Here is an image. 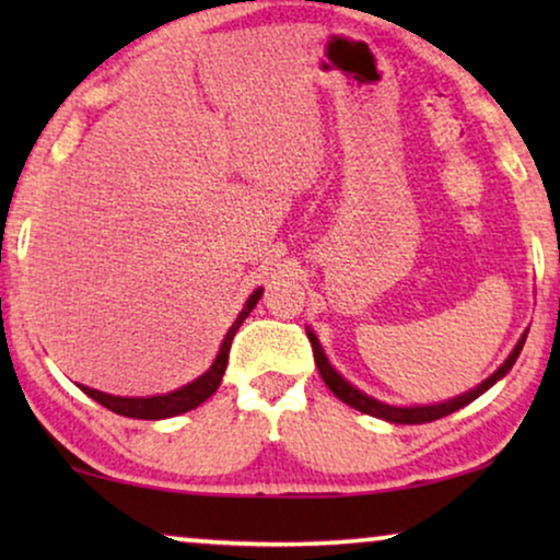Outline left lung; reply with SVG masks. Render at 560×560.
Here are the masks:
<instances>
[{
    "mask_svg": "<svg viewBox=\"0 0 560 560\" xmlns=\"http://www.w3.org/2000/svg\"><path fill=\"white\" fill-rule=\"evenodd\" d=\"M308 331V339H311V347H313V359H316V366H318V374L324 377V382L328 385V389L339 397L341 402L351 405V408L366 412V416H374V418H382V420H389V423H400V425H416V423H431V420H439L443 416H451V412H456L458 408H464V405H469L471 400H477L481 393H487L489 387L494 385L497 380H502L504 374L512 370V364L517 362L520 351H523V343L527 339V331L520 336V341L515 343V349H512V354L504 359V364L497 370L492 377H487L481 382L479 387L469 389V393L454 397V400H446V402H435V405H416V408H397V405H387V402H380L374 400V397L359 393L354 385H349L347 380L341 377L339 372L334 370L331 364H328V359L324 354V349H320V343L316 339V334L311 331V328H305Z\"/></svg>",
    "mask_w": 560,
    "mask_h": 560,
    "instance_id": "8db88e82",
    "label": "left lung"
}]
</instances>
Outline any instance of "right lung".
Returning a JSON list of instances; mask_svg holds the SVG:
<instances>
[{
	"mask_svg": "<svg viewBox=\"0 0 560 560\" xmlns=\"http://www.w3.org/2000/svg\"><path fill=\"white\" fill-rule=\"evenodd\" d=\"M259 295H262V288H257L255 293L249 295V301L244 303L242 313L236 316L232 328L226 331L224 341H221V349H219L217 359H213V364L209 366V372H203L201 377L188 382V385L173 389V393H167V395H152V397H117V395L98 393V389H91V387H83V385H79V387L91 397V400L104 405V408L117 412V416L137 418V420H163V418H173V416H180V412H188V410L198 408V405L209 400V397L219 389L221 377H224V372H226L229 349H232L234 334L240 331L244 318H247L252 308L257 305Z\"/></svg>",
	"mask_w": 560,
	"mask_h": 560,
	"instance_id": "add662e5",
	"label": "right lung"
}]
</instances>
